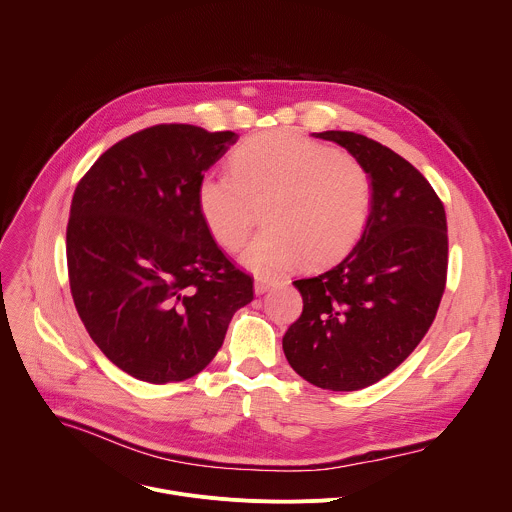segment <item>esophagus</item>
<instances>
[{"instance_id":"1","label":"esophagus","mask_w":512,"mask_h":512,"mask_svg":"<svg viewBox=\"0 0 512 512\" xmlns=\"http://www.w3.org/2000/svg\"><path fill=\"white\" fill-rule=\"evenodd\" d=\"M271 287H275V281H269V279H263V277L255 279V294L257 296L265 294V291H269Z\"/></svg>"}]
</instances>
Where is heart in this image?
I'll use <instances>...</instances> for the list:
<instances>
[{
  "label": "heart",
  "mask_w": 512,
  "mask_h": 512,
  "mask_svg": "<svg viewBox=\"0 0 512 512\" xmlns=\"http://www.w3.org/2000/svg\"><path fill=\"white\" fill-rule=\"evenodd\" d=\"M231 174H204L196 204L212 239L227 251L245 245L261 208L267 229L243 253L261 275L330 263L348 253L369 225L373 182L358 160L291 131L245 139Z\"/></svg>",
  "instance_id": "b5f03b06"
}]
</instances>
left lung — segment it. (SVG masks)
Segmentation results:
<instances>
[{
	"label": "left lung",
	"instance_id": "obj_1",
	"mask_svg": "<svg viewBox=\"0 0 512 512\" xmlns=\"http://www.w3.org/2000/svg\"><path fill=\"white\" fill-rule=\"evenodd\" d=\"M373 182L369 225L354 249L298 279L304 310L283 336L300 377L330 391L371 387L415 350L435 320L448 275L446 210L423 174L375 139L322 131Z\"/></svg>",
	"mask_w": 512,
	"mask_h": 512
}]
</instances>
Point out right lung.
I'll return each mask as SVG.
<instances>
[{"label": "right lung", "instance_id": "right-lung-1", "mask_svg": "<svg viewBox=\"0 0 512 512\" xmlns=\"http://www.w3.org/2000/svg\"><path fill=\"white\" fill-rule=\"evenodd\" d=\"M235 141L233 131L184 123L141 129L109 148L72 196V300L101 352L139 381L198 375L253 300V277L216 245L196 204L200 178Z\"/></svg>", "mask_w": 512, "mask_h": 512}]
</instances>
